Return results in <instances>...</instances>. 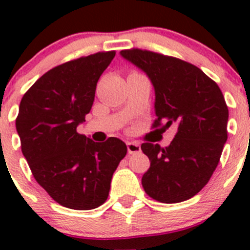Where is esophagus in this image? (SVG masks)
<instances>
[{"instance_id":"obj_1","label":"esophagus","mask_w":250,"mask_h":250,"mask_svg":"<svg viewBox=\"0 0 250 250\" xmlns=\"http://www.w3.org/2000/svg\"><path fill=\"white\" fill-rule=\"evenodd\" d=\"M126 145H127V151H129V154H135V152L141 151L140 145H139L138 143H135V141H130V143H127Z\"/></svg>"}]
</instances>
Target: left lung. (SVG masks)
<instances>
[{
    "mask_svg": "<svg viewBox=\"0 0 250 250\" xmlns=\"http://www.w3.org/2000/svg\"><path fill=\"white\" fill-rule=\"evenodd\" d=\"M120 55L144 71L154 86L152 127H178L169 146L141 145L150 160L141 179L145 193L167 204L190 199L211 178L228 139L229 111L219 86L180 59L140 48L123 50Z\"/></svg>",
    "mask_w": 250,
    "mask_h": 250,
    "instance_id": "left-lung-1",
    "label": "left lung"
}]
</instances>
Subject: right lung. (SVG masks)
I'll return each instance as SVG.
<instances>
[{"label": "right lung", "instance_id": "add662e5", "mask_svg": "<svg viewBox=\"0 0 250 250\" xmlns=\"http://www.w3.org/2000/svg\"><path fill=\"white\" fill-rule=\"evenodd\" d=\"M115 51L98 52L51 68L20 103L16 130L32 175L60 205L90 210L106 202L126 144L95 143L76 127L94 104L96 83Z\"/></svg>", "mask_w": 250, "mask_h": 250}]
</instances>
